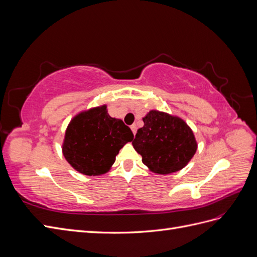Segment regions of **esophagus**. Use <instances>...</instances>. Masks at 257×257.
Here are the masks:
<instances>
[{
    "label": "esophagus",
    "mask_w": 257,
    "mask_h": 257,
    "mask_svg": "<svg viewBox=\"0 0 257 257\" xmlns=\"http://www.w3.org/2000/svg\"><path fill=\"white\" fill-rule=\"evenodd\" d=\"M131 130H132V132H133V134L136 135V132H137L136 124H133V125H131Z\"/></svg>",
    "instance_id": "esophagus-1"
}]
</instances>
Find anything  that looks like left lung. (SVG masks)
Segmentation results:
<instances>
[{"mask_svg":"<svg viewBox=\"0 0 257 257\" xmlns=\"http://www.w3.org/2000/svg\"><path fill=\"white\" fill-rule=\"evenodd\" d=\"M137 131L134 149L151 172L160 175L176 173L185 167L197 149L192 130L182 119L158 110L143 118Z\"/></svg>","mask_w":257,"mask_h":257,"instance_id":"8db88e82","label":"left lung"}]
</instances>
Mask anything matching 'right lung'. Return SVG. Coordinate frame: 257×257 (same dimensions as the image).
I'll use <instances>...</instances> for the list:
<instances>
[{
	"instance_id": "obj_1",
	"label": "right lung",
	"mask_w": 257,
	"mask_h": 257,
	"mask_svg": "<svg viewBox=\"0 0 257 257\" xmlns=\"http://www.w3.org/2000/svg\"><path fill=\"white\" fill-rule=\"evenodd\" d=\"M133 138L131 128L111 118L104 105L75 116L66 128L62 150L77 172L97 176L110 169L115 155Z\"/></svg>"
}]
</instances>
